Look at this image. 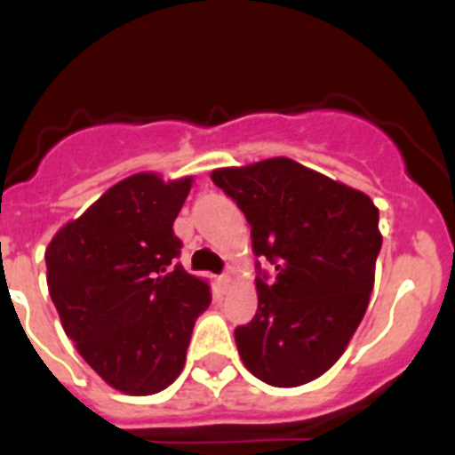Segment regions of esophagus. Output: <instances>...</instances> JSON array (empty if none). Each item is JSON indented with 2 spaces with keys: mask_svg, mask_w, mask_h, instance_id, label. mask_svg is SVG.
Listing matches in <instances>:
<instances>
[{
  "mask_svg": "<svg viewBox=\"0 0 455 455\" xmlns=\"http://www.w3.org/2000/svg\"><path fill=\"white\" fill-rule=\"evenodd\" d=\"M232 283H235V280H232V273H230V271L223 273V275H219V284H220V289H230V287H232Z\"/></svg>",
  "mask_w": 455,
  "mask_h": 455,
  "instance_id": "esophagus-1",
  "label": "esophagus"
}]
</instances>
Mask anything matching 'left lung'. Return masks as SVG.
<instances>
[{"label": "left lung", "mask_w": 455, "mask_h": 455, "mask_svg": "<svg viewBox=\"0 0 455 455\" xmlns=\"http://www.w3.org/2000/svg\"><path fill=\"white\" fill-rule=\"evenodd\" d=\"M251 223L257 312L235 331L248 371L299 387L347 351L373 289L383 246L378 209L363 191L287 156L212 172Z\"/></svg>", "instance_id": "8db88e82"}]
</instances>
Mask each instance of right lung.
<instances>
[{"mask_svg":"<svg viewBox=\"0 0 455 455\" xmlns=\"http://www.w3.org/2000/svg\"><path fill=\"white\" fill-rule=\"evenodd\" d=\"M191 178L139 172L56 232L45 251L47 287L63 331L111 387L162 392L180 376L207 283L175 264L172 223Z\"/></svg>","mask_w":455,"mask_h":455,"instance_id":"add662e5","label":"right lung"}]
</instances>
